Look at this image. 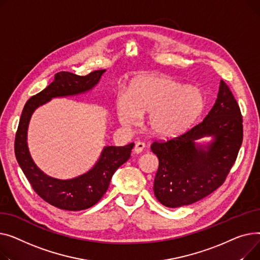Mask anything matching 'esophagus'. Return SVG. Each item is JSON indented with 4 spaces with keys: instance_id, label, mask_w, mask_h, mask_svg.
I'll return each instance as SVG.
<instances>
[{
    "instance_id": "34e87169",
    "label": "esophagus",
    "mask_w": 260,
    "mask_h": 260,
    "mask_svg": "<svg viewBox=\"0 0 260 260\" xmlns=\"http://www.w3.org/2000/svg\"><path fill=\"white\" fill-rule=\"evenodd\" d=\"M145 147H146L145 143L137 142L135 144V147H134V152H135V153H137V154H140V153H142V151L145 149Z\"/></svg>"
}]
</instances>
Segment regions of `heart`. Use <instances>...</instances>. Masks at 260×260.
Wrapping results in <instances>:
<instances>
[{"label": "heart", "mask_w": 260, "mask_h": 260, "mask_svg": "<svg viewBox=\"0 0 260 260\" xmlns=\"http://www.w3.org/2000/svg\"><path fill=\"white\" fill-rule=\"evenodd\" d=\"M204 106V96L196 87L185 86L165 75L148 74L133 80L127 94L118 96L116 115L120 125L133 128L148 113L150 130L171 137L190 128Z\"/></svg>", "instance_id": "heart-1"}]
</instances>
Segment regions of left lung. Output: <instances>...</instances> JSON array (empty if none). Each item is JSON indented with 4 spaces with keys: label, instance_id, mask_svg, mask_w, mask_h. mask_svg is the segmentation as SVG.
<instances>
[{
    "label": "left lung",
    "instance_id": "obj_1",
    "mask_svg": "<svg viewBox=\"0 0 260 260\" xmlns=\"http://www.w3.org/2000/svg\"><path fill=\"white\" fill-rule=\"evenodd\" d=\"M211 137L206 143L198 142ZM242 143V117L231 90L221 80L214 106L202 123L167 142H154L158 157L154 195L168 208L203 200L222 185Z\"/></svg>",
    "mask_w": 260,
    "mask_h": 260
}]
</instances>
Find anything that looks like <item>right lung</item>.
Wrapping results in <instances>:
<instances>
[{"mask_svg": "<svg viewBox=\"0 0 260 260\" xmlns=\"http://www.w3.org/2000/svg\"><path fill=\"white\" fill-rule=\"evenodd\" d=\"M106 70H96L85 76L58 72L54 81L40 93L30 98L23 109L15 135V157L34 190L48 204L67 211H81L94 206L108 190L111 178L131 154L134 143L124 147L106 146L90 170L76 177L58 179L44 173L29 152L27 133L30 118L39 107L55 98L75 96L89 92L100 82Z\"/></svg>", "mask_w": 260, "mask_h": 260, "instance_id": "1", "label": "right lung"}]
</instances>
